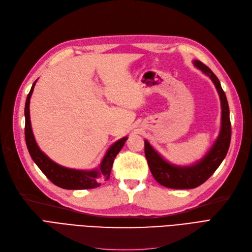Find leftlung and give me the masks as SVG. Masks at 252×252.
<instances>
[{
    "instance_id": "8db88e82",
    "label": "left lung",
    "mask_w": 252,
    "mask_h": 252,
    "mask_svg": "<svg viewBox=\"0 0 252 252\" xmlns=\"http://www.w3.org/2000/svg\"><path fill=\"white\" fill-rule=\"evenodd\" d=\"M194 65L211 78L219 93L221 100V129L216 142L202 159L192 166H175L158 154L147 140L144 141L145 157L155 180L164 187L171 189H193L206 182L216 171L228 152L231 137L229 108L226 95L218 78L214 72L198 60Z\"/></svg>"
}]
</instances>
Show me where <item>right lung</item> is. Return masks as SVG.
Listing matches in <instances>:
<instances>
[{
  "mask_svg": "<svg viewBox=\"0 0 252 252\" xmlns=\"http://www.w3.org/2000/svg\"><path fill=\"white\" fill-rule=\"evenodd\" d=\"M36 81L33 83L29 94L27 96L26 106H25V117H26V126H25V138L28 151L35 164L39 167V169L44 173L53 184L62 189L67 190H82V189H93L99 187L102 181H107L110 178V173L113 162L117 154L120 152L121 148L125 145L127 137L121 138L120 140L116 141L107 151L104 159H102L99 168L94 170H78L70 169L58 165L53 162L49 157H46L37 145L35 138L31 127L30 120V98Z\"/></svg>",
  "mask_w": 252,
  "mask_h": 252,
  "instance_id": "right-lung-1",
  "label": "right lung"
}]
</instances>
